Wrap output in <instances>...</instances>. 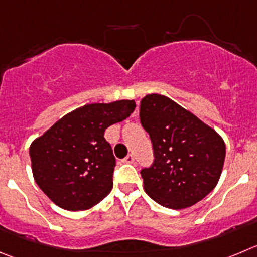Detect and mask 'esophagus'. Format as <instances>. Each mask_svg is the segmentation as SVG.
<instances>
[{"label": "esophagus", "mask_w": 257, "mask_h": 257, "mask_svg": "<svg viewBox=\"0 0 257 257\" xmlns=\"http://www.w3.org/2000/svg\"><path fill=\"white\" fill-rule=\"evenodd\" d=\"M123 162H124V164H133V162H134L133 155H128V156H126V157L123 160Z\"/></svg>", "instance_id": "obj_1"}]
</instances>
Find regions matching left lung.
<instances>
[{"instance_id":"left-lung-1","label":"left lung","mask_w":257,"mask_h":257,"mask_svg":"<svg viewBox=\"0 0 257 257\" xmlns=\"http://www.w3.org/2000/svg\"><path fill=\"white\" fill-rule=\"evenodd\" d=\"M140 119L155 156L152 166L141 171L146 193L170 209H184L205 198L222 174L226 157L222 137L158 93L143 97Z\"/></svg>"}]
</instances>
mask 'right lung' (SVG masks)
Instances as JSON below:
<instances>
[{"instance_id":"add662e5","label":"right lung","mask_w":257,"mask_h":257,"mask_svg":"<svg viewBox=\"0 0 257 257\" xmlns=\"http://www.w3.org/2000/svg\"><path fill=\"white\" fill-rule=\"evenodd\" d=\"M134 109V100L85 105L31 143L35 183L54 204L72 212L86 210L111 191L116 162L105 129L123 121Z\"/></svg>"}]
</instances>
